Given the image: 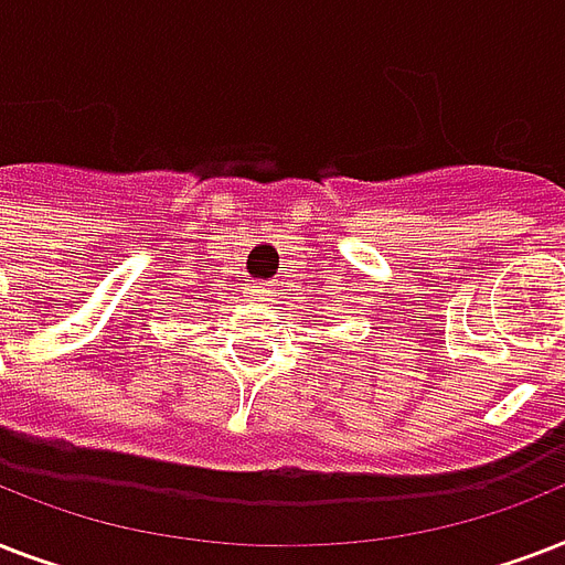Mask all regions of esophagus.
<instances>
[{"instance_id":"34e87169","label":"esophagus","mask_w":565,"mask_h":565,"mask_svg":"<svg viewBox=\"0 0 565 565\" xmlns=\"http://www.w3.org/2000/svg\"><path fill=\"white\" fill-rule=\"evenodd\" d=\"M255 296H260V299H264V296H266V290H264V287H257V290H255Z\"/></svg>"}]
</instances>
